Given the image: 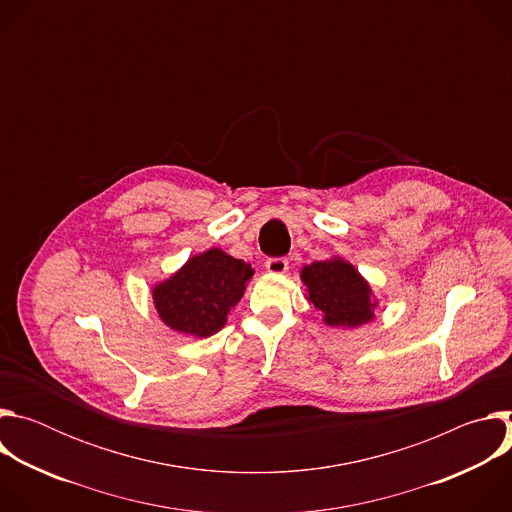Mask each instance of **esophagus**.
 Segmentation results:
<instances>
[{"mask_svg": "<svg viewBox=\"0 0 512 512\" xmlns=\"http://www.w3.org/2000/svg\"><path fill=\"white\" fill-rule=\"evenodd\" d=\"M265 269L273 275H281L289 269V261L285 257H271L265 261Z\"/></svg>", "mask_w": 512, "mask_h": 512, "instance_id": "obj_1", "label": "esophagus"}]
</instances>
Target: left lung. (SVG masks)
Masks as SVG:
<instances>
[{
	"mask_svg": "<svg viewBox=\"0 0 512 512\" xmlns=\"http://www.w3.org/2000/svg\"><path fill=\"white\" fill-rule=\"evenodd\" d=\"M308 300L324 314L328 326L354 328L375 318L377 302H371V285L342 259L314 261L302 269Z\"/></svg>",
	"mask_w": 512,
	"mask_h": 512,
	"instance_id": "obj_1",
	"label": "left lung"
}]
</instances>
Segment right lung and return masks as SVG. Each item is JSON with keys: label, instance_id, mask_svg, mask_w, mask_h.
Instances as JSON below:
<instances>
[{"label": "right lung", "instance_id": "obj_1", "mask_svg": "<svg viewBox=\"0 0 512 512\" xmlns=\"http://www.w3.org/2000/svg\"><path fill=\"white\" fill-rule=\"evenodd\" d=\"M253 269L221 249H208L154 287L160 318L176 332L212 336L227 322V314L245 294Z\"/></svg>", "mask_w": 512, "mask_h": 512}]
</instances>
